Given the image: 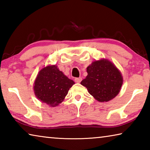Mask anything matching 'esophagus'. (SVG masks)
Masks as SVG:
<instances>
[{"label": "esophagus", "mask_w": 150, "mask_h": 150, "mask_svg": "<svg viewBox=\"0 0 150 150\" xmlns=\"http://www.w3.org/2000/svg\"><path fill=\"white\" fill-rule=\"evenodd\" d=\"M81 81H82V78H81V77L75 78V81L76 83H80Z\"/></svg>", "instance_id": "esophagus-1"}]
</instances>
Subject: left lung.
<instances>
[{
  "label": "left lung",
  "instance_id": "1",
  "mask_svg": "<svg viewBox=\"0 0 150 150\" xmlns=\"http://www.w3.org/2000/svg\"><path fill=\"white\" fill-rule=\"evenodd\" d=\"M88 75L81 84L99 102H108L120 92L123 78L115 64L108 59L95 61L87 68Z\"/></svg>",
  "mask_w": 150,
  "mask_h": 150
}]
</instances>
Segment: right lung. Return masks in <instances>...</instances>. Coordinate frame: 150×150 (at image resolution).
<instances>
[{"label":"right lung","mask_w":150,"mask_h":150,"mask_svg":"<svg viewBox=\"0 0 150 150\" xmlns=\"http://www.w3.org/2000/svg\"><path fill=\"white\" fill-rule=\"evenodd\" d=\"M75 82L59 70L57 65H48L40 71L34 81L35 95L42 103L56 106L64 100Z\"/></svg>","instance_id":"1"}]
</instances>
